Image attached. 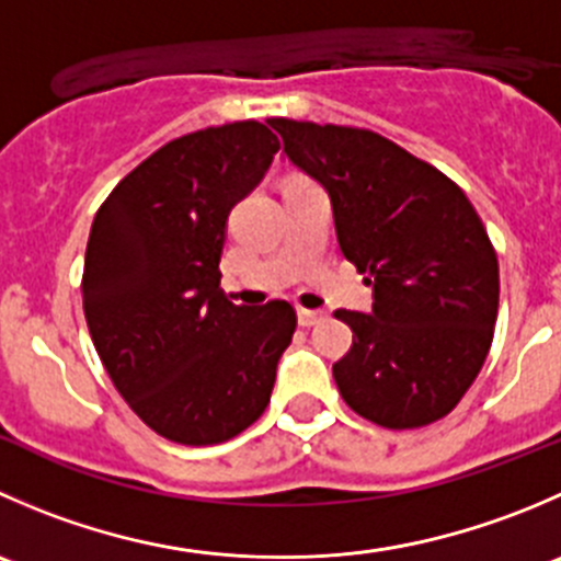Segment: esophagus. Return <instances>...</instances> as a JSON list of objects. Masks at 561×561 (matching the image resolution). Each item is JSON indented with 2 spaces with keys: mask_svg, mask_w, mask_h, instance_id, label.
Masks as SVG:
<instances>
[{
  "mask_svg": "<svg viewBox=\"0 0 561 561\" xmlns=\"http://www.w3.org/2000/svg\"><path fill=\"white\" fill-rule=\"evenodd\" d=\"M320 320H323V312H318V309H298V323H301L304 329L318 325Z\"/></svg>",
  "mask_w": 561,
  "mask_h": 561,
  "instance_id": "esophagus-1",
  "label": "esophagus"
}]
</instances>
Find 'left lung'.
I'll use <instances>...</instances> for the list:
<instances>
[{
    "label": "left lung",
    "instance_id": "left-lung-1",
    "mask_svg": "<svg viewBox=\"0 0 561 561\" xmlns=\"http://www.w3.org/2000/svg\"><path fill=\"white\" fill-rule=\"evenodd\" d=\"M271 125L329 192L342 254L373 285V312H334L353 331L334 364L342 400L389 431L438 422L480 375L499 312V260L474 205L375 130Z\"/></svg>",
    "mask_w": 561,
    "mask_h": 561
}]
</instances>
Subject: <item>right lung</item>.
<instances>
[{"mask_svg": "<svg viewBox=\"0 0 561 561\" xmlns=\"http://www.w3.org/2000/svg\"><path fill=\"white\" fill-rule=\"evenodd\" d=\"M276 150L257 119L194 130L128 172L92 221L81 276L92 345L130 411L175 444L254 425L296 331L287 301L238 307L219 287L227 216Z\"/></svg>", "mask_w": 561, "mask_h": 561, "instance_id": "add662e5", "label": "right lung"}]
</instances>
